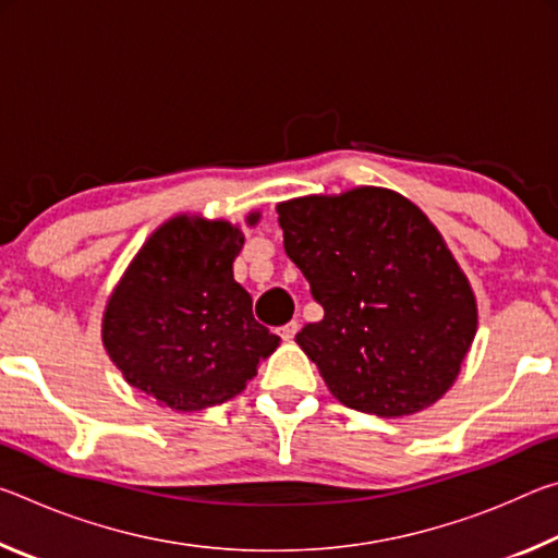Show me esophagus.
Masks as SVG:
<instances>
[{"instance_id": "obj_1", "label": "esophagus", "mask_w": 558, "mask_h": 558, "mask_svg": "<svg viewBox=\"0 0 558 558\" xmlns=\"http://www.w3.org/2000/svg\"><path fill=\"white\" fill-rule=\"evenodd\" d=\"M298 329H300V325L295 323V319H292V323L278 327V335H280L282 342H292V339H295V335H298Z\"/></svg>"}]
</instances>
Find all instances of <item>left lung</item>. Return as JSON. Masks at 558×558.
Returning a JSON list of instances; mask_svg holds the SVG:
<instances>
[{
  "label": "left lung",
  "mask_w": 558,
  "mask_h": 558,
  "mask_svg": "<svg viewBox=\"0 0 558 558\" xmlns=\"http://www.w3.org/2000/svg\"><path fill=\"white\" fill-rule=\"evenodd\" d=\"M288 258L325 317L298 332L337 401L418 413L458 379L477 302L436 226L405 196L356 186L278 204Z\"/></svg>",
  "instance_id": "1"
}]
</instances>
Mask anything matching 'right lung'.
Instances as JSON below:
<instances>
[{
    "instance_id": "obj_1",
    "label": "right lung",
    "mask_w": 558,
    "mask_h": 558,
    "mask_svg": "<svg viewBox=\"0 0 558 558\" xmlns=\"http://www.w3.org/2000/svg\"><path fill=\"white\" fill-rule=\"evenodd\" d=\"M258 211L245 216L256 226ZM243 231L179 214L159 226L112 290L102 347L130 386L192 413L239 396L280 344L233 280Z\"/></svg>"
}]
</instances>
